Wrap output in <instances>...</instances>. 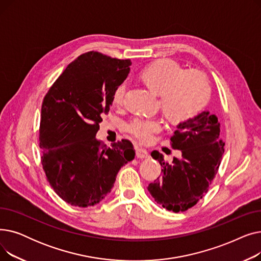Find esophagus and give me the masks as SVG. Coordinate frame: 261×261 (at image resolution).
Listing matches in <instances>:
<instances>
[{"label": "esophagus", "instance_id": "34e87169", "mask_svg": "<svg viewBox=\"0 0 261 261\" xmlns=\"http://www.w3.org/2000/svg\"><path fill=\"white\" fill-rule=\"evenodd\" d=\"M135 154H136V158H139V159H146L149 156V153L147 150L142 149V148H136Z\"/></svg>", "mask_w": 261, "mask_h": 261}]
</instances>
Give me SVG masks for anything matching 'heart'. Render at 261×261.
Masks as SVG:
<instances>
[{"label":"heart","instance_id":"obj_1","mask_svg":"<svg viewBox=\"0 0 261 261\" xmlns=\"http://www.w3.org/2000/svg\"><path fill=\"white\" fill-rule=\"evenodd\" d=\"M145 84L160 94L164 114L174 122L194 118L206 105L210 97L208 82L198 72H185L173 60L162 59L145 67L142 74ZM126 82H121L112 93V105L121 107L125 101ZM161 129V121L154 117H138L131 120L127 131L141 143H149Z\"/></svg>","mask_w":261,"mask_h":261}]
</instances>
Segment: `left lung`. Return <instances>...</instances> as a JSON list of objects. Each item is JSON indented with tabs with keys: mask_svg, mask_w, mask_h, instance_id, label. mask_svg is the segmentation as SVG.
<instances>
[{
	"mask_svg": "<svg viewBox=\"0 0 261 261\" xmlns=\"http://www.w3.org/2000/svg\"><path fill=\"white\" fill-rule=\"evenodd\" d=\"M171 147L181 150L182 158L168 163L156 150L151 156L162 166V176L148 186L156 203L167 211L185 212L207 193L224 152L220 122L204 111L180 122L170 138Z\"/></svg>",
	"mask_w": 261,
	"mask_h": 261,
	"instance_id": "obj_1",
	"label": "left lung"
}]
</instances>
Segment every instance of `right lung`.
I'll use <instances>...</instances> for the list:
<instances>
[{
    "label": "right lung",
    "instance_id": "obj_1",
    "mask_svg": "<svg viewBox=\"0 0 261 261\" xmlns=\"http://www.w3.org/2000/svg\"><path fill=\"white\" fill-rule=\"evenodd\" d=\"M131 61L98 51L80 55L49 88L39 129L43 170L63 201L88 207L111 191L120 167L135 155L128 140L112 148L96 140L114 89L130 72Z\"/></svg>",
    "mask_w": 261,
    "mask_h": 261
}]
</instances>
